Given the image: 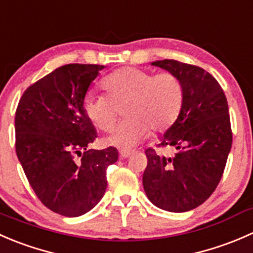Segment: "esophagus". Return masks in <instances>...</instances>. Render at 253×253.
I'll return each mask as SVG.
<instances>
[{"label":"esophagus","instance_id":"obj_1","mask_svg":"<svg viewBox=\"0 0 253 253\" xmlns=\"http://www.w3.org/2000/svg\"><path fill=\"white\" fill-rule=\"evenodd\" d=\"M132 154H133V152H131V150H120V157L122 159H126V158L131 157Z\"/></svg>","mask_w":253,"mask_h":253}]
</instances>
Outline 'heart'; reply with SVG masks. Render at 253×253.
Returning a JSON list of instances; mask_svg holds the SVG:
<instances>
[{"instance_id": "heart-1", "label": "heart", "mask_w": 253, "mask_h": 253, "mask_svg": "<svg viewBox=\"0 0 253 253\" xmlns=\"http://www.w3.org/2000/svg\"><path fill=\"white\" fill-rule=\"evenodd\" d=\"M108 95L89 91L84 99L86 116L101 131L109 132L116 122L115 105L127 101L126 119L115 128L106 143L119 148H132L148 128L163 132L175 124L185 100V88L174 73L152 72L136 67H124L106 76L101 82Z\"/></svg>"}]
</instances>
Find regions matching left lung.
Returning a JSON list of instances; mask_svg holds the SVG:
<instances>
[{
    "instance_id": "1",
    "label": "left lung",
    "mask_w": 253,
    "mask_h": 253,
    "mask_svg": "<svg viewBox=\"0 0 253 253\" xmlns=\"http://www.w3.org/2000/svg\"><path fill=\"white\" fill-rule=\"evenodd\" d=\"M150 65L181 79L185 100L177 120L158 144L172 147L176 153L145 150L143 187L158 208L182 213L206 202L223 176L233 142L228 101L216 79L203 68L175 60Z\"/></svg>"
}]
</instances>
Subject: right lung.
I'll return each instance as SVG.
<instances>
[{
	"instance_id": "obj_1",
	"label": "right lung",
	"mask_w": 253,
	"mask_h": 253,
	"mask_svg": "<svg viewBox=\"0 0 253 253\" xmlns=\"http://www.w3.org/2000/svg\"><path fill=\"white\" fill-rule=\"evenodd\" d=\"M105 66L70 63L30 85L16 111V152L42 205L65 216L94 208L105 193L114 147L89 149L96 138L84 110L89 86Z\"/></svg>"
}]
</instances>
